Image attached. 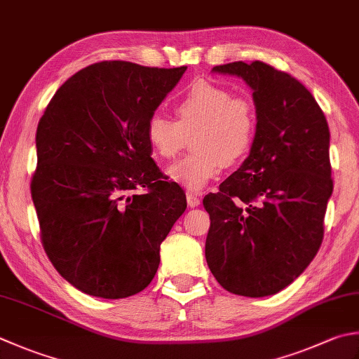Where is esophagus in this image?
Masks as SVG:
<instances>
[{
  "mask_svg": "<svg viewBox=\"0 0 359 359\" xmlns=\"http://www.w3.org/2000/svg\"><path fill=\"white\" fill-rule=\"evenodd\" d=\"M201 196H198V194H194V193H188L187 194V202H188V207H191V208H194V207H199L201 205Z\"/></svg>",
  "mask_w": 359,
  "mask_h": 359,
  "instance_id": "obj_1",
  "label": "esophagus"
}]
</instances>
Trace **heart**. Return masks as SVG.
Masks as SVG:
<instances>
[{
    "mask_svg": "<svg viewBox=\"0 0 359 359\" xmlns=\"http://www.w3.org/2000/svg\"><path fill=\"white\" fill-rule=\"evenodd\" d=\"M175 121L152 115L146 123V138L156 156L171 160L185 144V133L198 130L193 156L168 168V175L188 191H202L221 174L224 163L235 165L249 152L257 129V114L250 100L233 96L229 88L196 82L174 105Z\"/></svg>",
    "mask_w": 359,
    "mask_h": 359,
    "instance_id": "b5f03b06",
    "label": "heart"
}]
</instances>
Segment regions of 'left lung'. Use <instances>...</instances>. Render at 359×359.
<instances>
[{
	"mask_svg": "<svg viewBox=\"0 0 359 359\" xmlns=\"http://www.w3.org/2000/svg\"><path fill=\"white\" fill-rule=\"evenodd\" d=\"M212 72L252 88L257 129L240 170L203 198L207 264L229 292L272 296L306 269L324 238L333 193L328 124L305 86L268 63L231 62Z\"/></svg>",
	"mask_w": 359,
	"mask_h": 359,
	"instance_id": "8db88e82",
	"label": "left lung"
}]
</instances>
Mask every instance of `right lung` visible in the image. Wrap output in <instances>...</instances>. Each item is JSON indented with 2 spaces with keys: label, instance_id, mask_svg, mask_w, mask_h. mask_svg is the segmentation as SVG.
Wrapping results in <instances>:
<instances>
[{
  "label": "right lung",
  "instance_id": "add662e5",
  "mask_svg": "<svg viewBox=\"0 0 359 359\" xmlns=\"http://www.w3.org/2000/svg\"><path fill=\"white\" fill-rule=\"evenodd\" d=\"M187 67L93 63L55 91L35 135L31 194L41 243L60 276L101 299L152 282L160 244L187 208L152 160L146 123ZM143 187L144 194L132 195Z\"/></svg>",
  "mask_w": 359,
  "mask_h": 359
}]
</instances>
